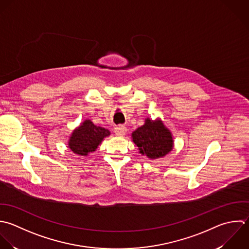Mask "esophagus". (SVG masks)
Masks as SVG:
<instances>
[{
	"instance_id": "obj_1",
	"label": "esophagus",
	"mask_w": 249,
	"mask_h": 249,
	"mask_svg": "<svg viewBox=\"0 0 249 249\" xmlns=\"http://www.w3.org/2000/svg\"><path fill=\"white\" fill-rule=\"evenodd\" d=\"M126 132H127V128L123 125H119L114 128V133L119 137H123L126 134Z\"/></svg>"
}]
</instances>
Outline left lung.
Instances as JSON below:
<instances>
[{"mask_svg":"<svg viewBox=\"0 0 249 249\" xmlns=\"http://www.w3.org/2000/svg\"><path fill=\"white\" fill-rule=\"evenodd\" d=\"M132 141L139 152L151 160L166 156L174 148V138L160 118H145L144 124L132 133Z\"/></svg>","mask_w":249,"mask_h":249,"instance_id":"1","label":"left lung"}]
</instances>
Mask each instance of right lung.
<instances>
[{
  "instance_id": "obj_1",
  "label": "right lung",
  "mask_w": 249,
  "mask_h": 249,
  "mask_svg": "<svg viewBox=\"0 0 249 249\" xmlns=\"http://www.w3.org/2000/svg\"><path fill=\"white\" fill-rule=\"evenodd\" d=\"M110 132L86 119L76 127L68 141V147L76 155L87 156L94 152Z\"/></svg>"
}]
</instances>
